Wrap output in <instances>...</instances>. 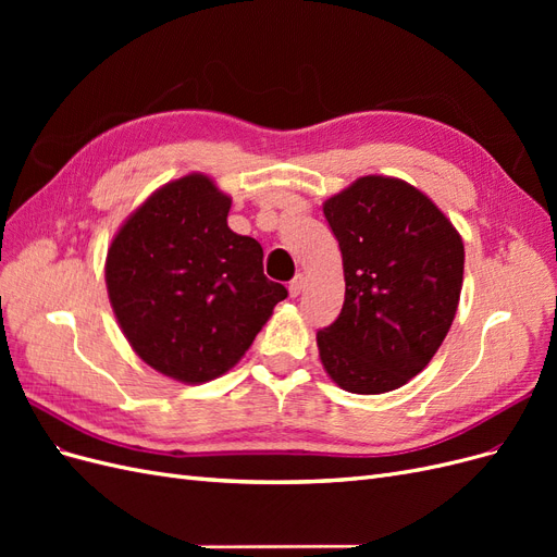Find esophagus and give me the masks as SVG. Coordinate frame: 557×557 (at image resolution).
Returning a JSON list of instances; mask_svg holds the SVG:
<instances>
[{
	"label": "esophagus",
	"instance_id": "esophagus-1",
	"mask_svg": "<svg viewBox=\"0 0 557 557\" xmlns=\"http://www.w3.org/2000/svg\"><path fill=\"white\" fill-rule=\"evenodd\" d=\"M301 290H305V276L297 274V276L290 281V285H288V293H290V297H297Z\"/></svg>",
	"mask_w": 557,
	"mask_h": 557
}]
</instances>
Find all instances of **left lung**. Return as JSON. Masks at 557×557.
<instances>
[{
  "label": "left lung",
  "mask_w": 557,
  "mask_h": 557,
  "mask_svg": "<svg viewBox=\"0 0 557 557\" xmlns=\"http://www.w3.org/2000/svg\"><path fill=\"white\" fill-rule=\"evenodd\" d=\"M339 242L344 307L315 334L327 376L356 395L391 393L423 372L458 311L465 244L411 183L369 174L325 199Z\"/></svg>",
  "instance_id": "1"
}]
</instances>
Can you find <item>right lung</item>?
I'll return each instance as SVG.
<instances>
[{
  "label": "right lung",
  "mask_w": 557,
  "mask_h": 557,
  "mask_svg": "<svg viewBox=\"0 0 557 557\" xmlns=\"http://www.w3.org/2000/svg\"><path fill=\"white\" fill-rule=\"evenodd\" d=\"M232 197L207 174L164 183L113 234L107 290L132 350L174 381L207 383L237 364L288 297L262 246L227 227Z\"/></svg>",
  "instance_id": "add662e5"
}]
</instances>
